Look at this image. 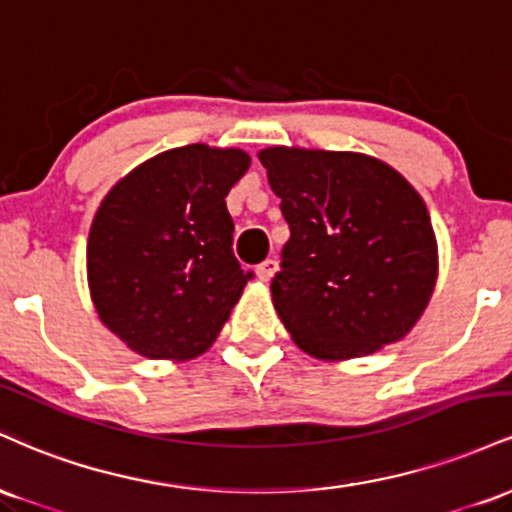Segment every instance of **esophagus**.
<instances>
[{"label":"esophagus","instance_id":"34e87169","mask_svg":"<svg viewBox=\"0 0 512 512\" xmlns=\"http://www.w3.org/2000/svg\"><path fill=\"white\" fill-rule=\"evenodd\" d=\"M276 272V260H264L260 267H257V276H260V281H269Z\"/></svg>","mask_w":512,"mask_h":512}]
</instances>
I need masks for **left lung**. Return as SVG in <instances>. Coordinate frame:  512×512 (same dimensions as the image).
<instances>
[{
	"instance_id": "left-lung-1",
	"label": "left lung",
	"mask_w": 512,
	"mask_h": 512,
	"mask_svg": "<svg viewBox=\"0 0 512 512\" xmlns=\"http://www.w3.org/2000/svg\"><path fill=\"white\" fill-rule=\"evenodd\" d=\"M257 156L291 228L272 301L293 342L322 361H346L407 337L438 279L419 192L354 151L269 146Z\"/></svg>"
}]
</instances>
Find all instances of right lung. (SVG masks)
<instances>
[{
    "mask_svg": "<svg viewBox=\"0 0 512 512\" xmlns=\"http://www.w3.org/2000/svg\"><path fill=\"white\" fill-rule=\"evenodd\" d=\"M248 168L240 149L187 144L105 195L88 233V289L103 325L132 351L187 361L219 337L252 276L233 255L226 209Z\"/></svg>",
    "mask_w": 512,
    "mask_h": 512,
    "instance_id": "1",
    "label": "right lung"
}]
</instances>
